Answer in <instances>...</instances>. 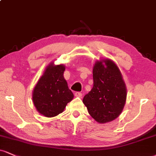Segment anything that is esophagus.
<instances>
[{"instance_id": "1", "label": "esophagus", "mask_w": 156, "mask_h": 156, "mask_svg": "<svg viewBox=\"0 0 156 156\" xmlns=\"http://www.w3.org/2000/svg\"><path fill=\"white\" fill-rule=\"evenodd\" d=\"M74 94H75V96L78 97H82V93L79 92V91H76V92H75Z\"/></svg>"}]
</instances>
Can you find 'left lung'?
Here are the masks:
<instances>
[{
  "label": "left lung",
  "mask_w": 156,
  "mask_h": 156,
  "mask_svg": "<svg viewBox=\"0 0 156 156\" xmlns=\"http://www.w3.org/2000/svg\"><path fill=\"white\" fill-rule=\"evenodd\" d=\"M93 80L92 89L84 96L83 104L99 123L113 121L121 113L126 99V89L119 67L110 59L97 62L93 69Z\"/></svg>",
  "instance_id": "8db88e82"
}]
</instances>
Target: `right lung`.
<instances>
[{"mask_svg":"<svg viewBox=\"0 0 156 156\" xmlns=\"http://www.w3.org/2000/svg\"><path fill=\"white\" fill-rule=\"evenodd\" d=\"M65 70L62 65H50L33 90V103L37 111L46 117L59 115L73 98L64 78Z\"/></svg>","mask_w":156,"mask_h":156,"instance_id":"obj_1","label":"right lung"}]
</instances>
